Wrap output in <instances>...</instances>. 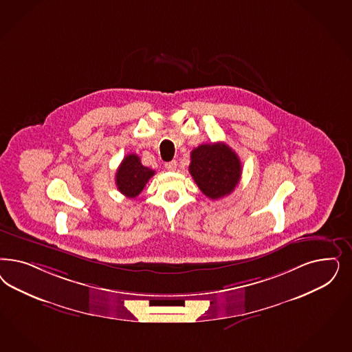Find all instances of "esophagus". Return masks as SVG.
<instances>
[{
  "mask_svg": "<svg viewBox=\"0 0 352 352\" xmlns=\"http://www.w3.org/2000/svg\"><path fill=\"white\" fill-rule=\"evenodd\" d=\"M166 168L168 170H176V168H177V162H176V160H172V162L166 163Z\"/></svg>",
  "mask_w": 352,
  "mask_h": 352,
  "instance_id": "esophagus-1",
  "label": "esophagus"
}]
</instances>
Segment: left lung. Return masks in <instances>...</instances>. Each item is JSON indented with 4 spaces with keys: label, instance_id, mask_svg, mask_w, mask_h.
Returning <instances> with one entry per match:
<instances>
[{
    "label": "left lung",
    "instance_id": "1",
    "mask_svg": "<svg viewBox=\"0 0 352 352\" xmlns=\"http://www.w3.org/2000/svg\"><path fill=\"white\" fill-rule=\"evenodd\" d=\"M189 172L201 192L219 199L229 195L239 185L242 167L239 155L223 142L204 144L190 154Z\"/></svg>",
    "mask_w": 352,
    "mask_h": 352
}]
</instances>
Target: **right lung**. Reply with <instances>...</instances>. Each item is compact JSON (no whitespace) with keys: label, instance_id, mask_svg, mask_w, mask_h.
Instances as JSON below:
<instances>
[{"label":"right lung","instance_id":"add662e5","mask_svg":"<svg viewBox=\"0 0 352 352\" xmlns=\"http://www.w3.org/2000/svg\"><path fill=\"white\" fill-rule=\"evenodd\" d=\"M154 173L155 170L141 164L138 155L129 154L122 160L116 170L115 182L118 190L128 198H135L142 192L146 182L154 176Z\"/></svg>","mask_w":352,"mask_h":352}]
</instances>
